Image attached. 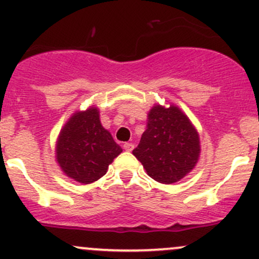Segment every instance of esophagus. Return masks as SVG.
Segmentation results:
<instances>
[{
	"instance_id": "obj_1",
	"label": "esophagus",
	"mask_w": 259,
	"mask_h": 259,
	"mask_svg": "<svg viewBox=\"0 0 259 259\" xmlns=\"http://www.w3.org/2000/svg\"><path fill=\"white\" fill-rule=\"evenodd\" d=\"M123 147H124V150L127 151V152H130V151L134 150V145L132 144V142H125V144L123 145Z\"/></svg>"
}]
</instances>
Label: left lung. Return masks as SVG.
<instances>
[{
	"label": "left lung",
	"mask_w": 259,
	"mask_h": 259,
	"mask_svg": "<svg viewBox=\"0 0 259 259\" xmlns=\"http://www.w3.org/2000/svg\"><path fill=\"white\" fill-rule=\"evenodd\" d=\"M146 127L134 156L158 183L183 179L200 156V138L189 118L175 106H156L148 113Z\"/></svg>",
	"instance_id": "obj_1"
}]
</instances>
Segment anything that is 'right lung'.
Returning a JSON list of instances; mask_svg holds the SVG:
<instances>
[{
    "label": "right lung",
    "mask_w": 259,
    "mask_h": 259,
    "mask_svg": "<svg viewBox=\"0 0 259 259\" xmlns=\"http://www.w3.org/2000/svg\"><path fill=\"white\" fill-rule=\"evenodd\" d=\"M121 153L112 135L101 125L97 108L78 112L65 124L57 142V162L62 170L82 184L99 180Z\"/></svg>",
    "instance_id": "right-lung-1"
}]
</instances>
